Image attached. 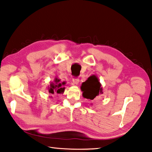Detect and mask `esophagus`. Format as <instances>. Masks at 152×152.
<instances>
[{"label": "esophagus", "instance_id": "obj_1", "mask_svg": "<svg viewBox=\"0 0 152 152\" xmlns=\"http://www.w3.org/2000/svg\"><path fill=\"white\" fill-rule=\"evenodd\" d=\"M78 83H79V79L78 77H74L73 78V83L74 85H78Z\"/></svg>", "mask_w": 152, "mask_h": 152}]
</instances>
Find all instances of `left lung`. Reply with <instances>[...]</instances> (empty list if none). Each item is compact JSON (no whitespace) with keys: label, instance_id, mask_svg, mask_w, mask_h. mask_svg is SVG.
<instances>
[{"label":"left lung","instance_id":"8db88e82","mask_svg":"<svg viewBox=\"0 0 152 152\" xmlns=\"http://www.w3.org/2000/svg\"><path fill=\"white\" fill-rule=\"evenodd\" d=\"M81 90L83 92L84 98L89 99H94L99 94H103L100 83L95 75L90 76L85 82L83 83Z\"/></svg>","mask_w":152,"mask_h":152}]
</instances>
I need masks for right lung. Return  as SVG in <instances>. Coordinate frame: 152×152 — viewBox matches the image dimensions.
Masks as SVG:
<instances>
[{"instance_id": "add662e5", "label": "right lung", "mask_w": 152, "mask_h": 152, "mask_svg": "<svg viewBox=\"0 0 152 152\" xmlns=\"http://www.w3.org/2000/svg\"><path fill=\"white\" fill-rule=\"evenodd\" d=\"M60 80L58 78H55L54 83H51L50 85L49 93L50 94H54V92H56L57 94H62L64 92L65 87H62V85H65V83L63 82L62 83H59Z\"/></svg>"}]
</instances>
